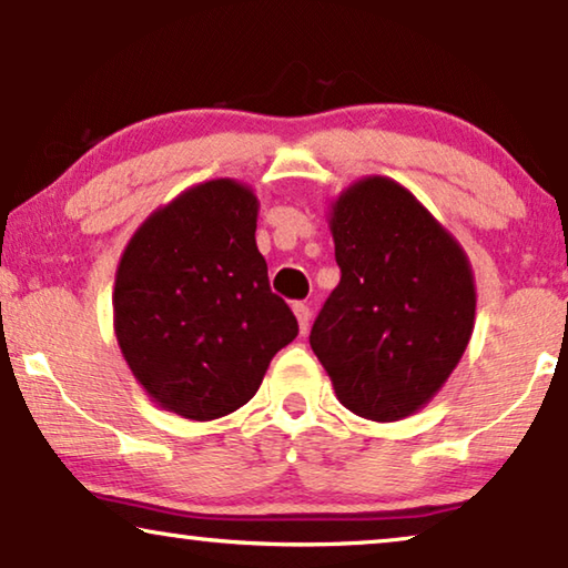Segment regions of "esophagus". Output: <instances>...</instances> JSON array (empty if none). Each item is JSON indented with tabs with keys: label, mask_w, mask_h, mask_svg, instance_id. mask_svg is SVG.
<instances>
[{
	"label": "esophagus",
	"mask_w": 568,
	"mask_h": 568,
	"mask_svg": "<svg viewBox=\"0 0 568 568\" xmlns=\"http://www.w3.org/2000/svg\"><path fill=\"white\" fill-rule=\"evenodd\" d=\"M294 315H297V323H300V331L307 333L310 331V307L305 302H294Z\"/></svg>",
	"instance_id": "34e87169"
}]
</instances>
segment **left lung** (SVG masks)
<instances>
[{
  "mask_svg": "<svg viewBox=\"0 0 568 568\" xmlns=\"http://www.w3.org/2000/svg\"><path fill=\"white\" fill-rule=\"evenodd\" d=\"M328 224L341 282L310 346L352 414L400 422L463 359L476 323L470 261L429 209L385 175L341 191Z\"/></svg>",
  "mask_w": 568,
  "mask_h": 568,
  "instance_id": "8db88e82",
  "label": "left lung"
}]
</instances>
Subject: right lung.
<instances>
[{
    "label": "right lung",
    "mask_w": 568,
    "mask_h": 568,
    "mask_svg": "<svg viewBox=\"0 0 568 568\" xmlns=\"http://www.w3.org/2000/svg\"><path fill=\"white\" fill-rule=\"evenodd\" d=\"M258 199L216 178L185 189L131 235L115 271L113 331L160 408L212 422L253 398L297 317L268 286Z\"/></svg>",
    "instance_id": "1"
}]
</instances>
